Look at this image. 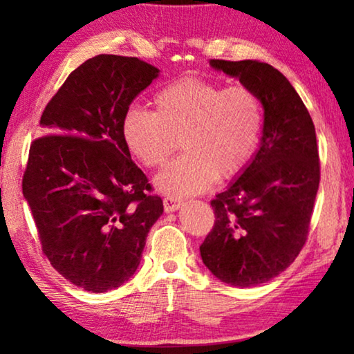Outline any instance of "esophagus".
<instances>
[{
    "instance_id": "1",
    "label": "esophagus",
    "mask_w": 354,
    "mask_h": 354,
    "mask_svg": "<svg viewBox=\"0 0 354 354\" xmlns=\"http://www.w3.org/2000/svg\"><path fill=\"white\" fill-rule=\"evenodd\" d=\"M182 205H183L182 200H178V198H176V196H167V198H164V209H166V212L177 211L178 207H180Z\"/></svg>"
}]
</instances>
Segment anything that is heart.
Here are the masks:
<instances>
[{
    "mask_svg": "<svg viewBox=\"0 0 354 354\" xmlns=\"http://www.w3.org/2000/svg\"><path fill=\"white\" fill-rule=\"evenodd\" d=\"M154 113L130 106L120 135L129 153L147 167H159L176 151L185 154L154 178L159 192L196 195L248 166L263 133V104L253 90L225 86L200 77H183L153 96Z\"/></svg>",
    "mask_w": 354,
    "mask_h": 354,
    "instance_id": "obj_1",
    "label": "heart"
}]
</instances>
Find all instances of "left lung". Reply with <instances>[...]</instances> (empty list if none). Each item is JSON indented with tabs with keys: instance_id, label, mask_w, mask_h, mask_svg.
Wrapping results in <instances>:
<instances>
[{
	"instance_id": "1",
	"label": "left lung",
	"mask_w": 354,
	"mask_h": 354,
	"mask_svg": "<svg viewBox=\"0 0 354 354\" xmlns=\"http://www.w3.org/2000/svg\"><path fill=\"white\" fill-rule=\"evenodd\" d=\"M209 64L258 95L264 124L248 166L211 201L216 221L200 253L222 282L254 287L283 272L306 241L321 178L316 129L297 90L270 64Z\"/></svg>"
}]
</instances>
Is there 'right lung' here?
Segmentation results:
<instances>
[{"label":"right lung","instance_id":"obj_1","mask_svg":"<svg viewBox=\"0 0 354 354\" xmlns=\"http://www.w3.org/2000/svg\"><path fill=\"white\" fill-rule=\"evenodd\" d=\"M158 75L138 57L86 59L46 104L43 137L30 145L22 192L43 254L86 292L132 277L164 211L120 135L124 113Z\"/></svg>","mask_w":354,"mask_h":354}]
</instances>
